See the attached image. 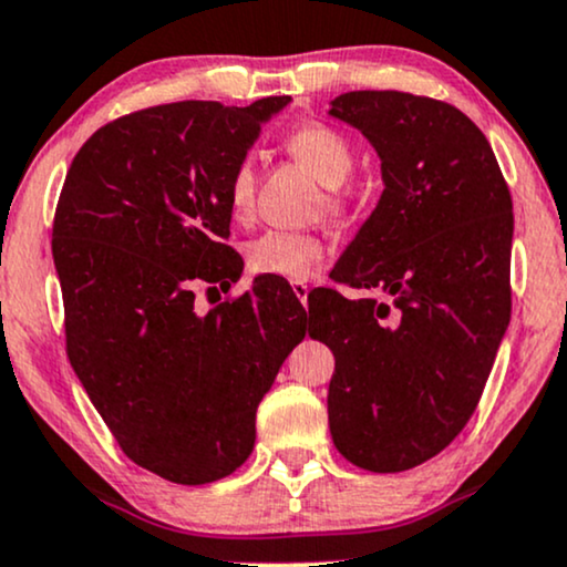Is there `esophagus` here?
Here are the masks:
<instances>
[{
  "mask_svg": "<svg viewBox=\"0 0 567 567\" xmlns=\"http://www.w3.org/2000/svg\"><path fill=\"white\" fill-rule=\"evenodd\" d=\"M292 292H296V298L306 306V301H309V285L303 282V279H292Z\"/></svg>",
  "mask_w": 567,
  "mask_h": 567,
  "instance_id": "obj_1",
  "label": "esophagus"
}]
</instances>
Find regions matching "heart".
<instances>
[{
	"instance_id": "1",
	"label": "heart",
	"mask_w": 567,
	"mask_h": 567,
	"mask_svg": "<svg viewBox=\"0 0 567 567\" xmlns=\"http://www.w3.org/2000/svg\"><path fill=\"white\" fill-rule=\"evenodd\" d=\"M285 150L301 166L317 176L324 187H340L349 179L357 163L351 142L338 128L319 124H303L285 136ZM256 200V163L254 158H243L231 168L227 182V203L231 216L245 221L254 214ZM330 208H343V197L330 195ZM327 256V240L317 231H288L269 229L248 245V269L254 275L306 279L317 269V264Z\"/></svg>"
}]
</instances>
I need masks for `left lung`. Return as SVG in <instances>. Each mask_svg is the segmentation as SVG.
I'll return each mask as SVG.
<instances>
[{"label":"left lung","instance_id":"left-lung-1","mask_svg":"<svg viewBox=\"0 0 567 567\" xmlns=\"http://www.w3.org/2000/svg\"><path fill=\"white\" fill-rule=\"evenodd\" d=\"M330 115L380 155L378 208L309 292V336L336 353L327 393L338 452L401 473L452 443L478 406L509 324L513 197L465 113L409 92H346Z\"/></svg>","mask_w":567,"mask_h":567}]
</instances>
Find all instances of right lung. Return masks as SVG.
<instances>
[{"label": "right lung", "instance_id": "right-lung-1", "mask_svg": "<svg viewBox=\"0 0 567 567\" xmlns=\"http://www.w3.org/2000/svg\"><path fill=\"white\" fill-rule=\"evenodd\" d=\"M288 102L121 115L79 150L54 210L71 367L128 460L182 486L248 460L256 409L306 336L301 301L266 279L195 311L197 285L240 277L227 182Z\"/></svg>", "mask_w": 567, "mask_h": 567}]
</instances>
